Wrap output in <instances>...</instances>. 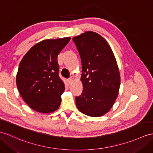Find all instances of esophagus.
<instances>
[{"label": "esophagus", "mask_w": 153, "mask_h": 153, "mask_svg": "<svg viewBox=\"0 0 153 153\" xmlns=\"http://www.w3.org/2000/svg\"><path fill=\"white\" fill-rule=\"evenodd\" d=\"M72 82H73V79H69L68 80V82L69 84H71Z\"/></svg>", "instance_id": "obj_1"}]
</instances>
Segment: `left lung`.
Returning a JSON list of instances; mask_svg holds the SVG:
<instances>
[{"mask_svg":"<svg viewBox=\"0 0 153 153\" xmlns=\"http://www.w3.org/2000/svg\"><path fill=\"white\" fill-rule=\"evenodd\" d=\"M79 51L82 74V93L76 97L77 108L91 117L102 116L116 100L120 74L108 43L101 36L88 31L73 38Z\"/></svg>","mask_w":153,"mask_h":153,"instance_id":"obj_1","label":"left lung"}]
</instances>
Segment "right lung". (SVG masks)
I'll use <instances>...</instances> for the list:
<instances>
[{"mask_svg":"<svg viewBox=\"0 0 153 153\" xmlns=\"http://www.w3.org/2000/svg\"><path fill=\"white\" fill-rule=\"evenodd\" d=\"M69 37L45 39L33 45L21 61L16 76L19 91L27 105L41 113L58 109L64 83L59 79L58 55Z\"/></svg>","mask_w":153,"mask_h":153,"instance_id":"obj_1","label":"right lung"}]
</instances>
